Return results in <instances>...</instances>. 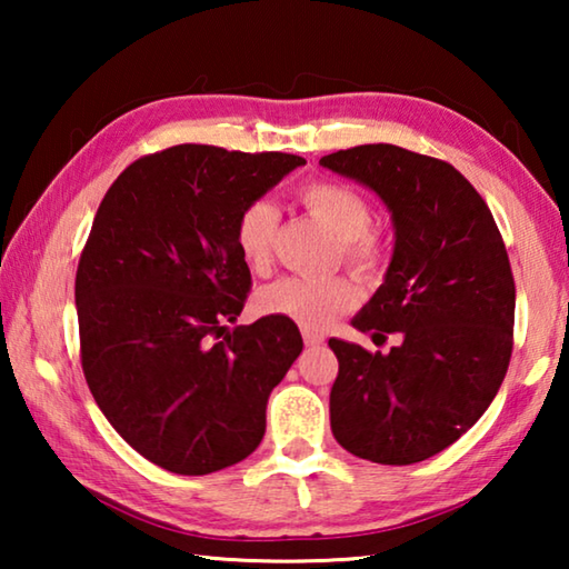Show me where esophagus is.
<instances>
[{"mask_svg": "<svg viewBox=\"0 0 569 569\" xmlns=\"http://www.w3.org/2000/svg\"><path fill=\"white\" fill-rule=\"evenodd\" d=\"M303 343L306 346H321L323 343V333H319V331H303Z\"/></svg>", "mask_w": 569, "mask_h": 569, "instance_id": "34e87169", "label": "esophagus"}]
</instances>
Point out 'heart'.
Masks as SVG:
<instances>
[{
    "instance_id": "1",
    "label": "heart",
    "mask_w": 569,
    "mask_h": 569,
    "mask_svg": "<svg viewBox=\"0 0 569 569\" xmlns=\"http://www.w3.org/2000/svg\"><path fill=\"white\" fill-rule=\"evenodd\" d=\"M296 203L339 240L341 261L363 278L377 276L387 261V246L371 230V206L359 190L333 180L303 182L293 192ZM278 213L271 203H250L236 220V248L253 271H266L273 261ZM359 301L349 278L286 276L258 293V311L281 316L306 331H321Z\"/></svg>"
}]
</instances>
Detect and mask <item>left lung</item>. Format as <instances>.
<instances>
[{"label": "left lung", "mask_w": 569, "mask_h": 569, "mask_svg": "<svg viewBox=\"0 0 569 569\" xmlns=\"http://www.w3.org/2000/svg\"><path fill=\"white\" fill-rule=\"evenodd\" d=\"M321 166L389 208L391 263L351 323L401 333L389 353L329 341L339 359L331 431L356 457L413 465L455 445L502 387L515 329L505 240L479 192L445 160L379 142L331 152Z\"/></svg>", "instance_id": "obj_1"}]
</instances>
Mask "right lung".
Listing matches in <instances>:
<instances>
[{
	"label": "right lung",
	"instance_id": "obj_1",
	"mask_svg": "<svg viewBox=\"0 0 569 569\" xmlns=\"http://www.w3.org/2000/svg\"><path fill=\"white\" fill-rule=\"evenodd\" d=\"M303 158L176 146L134 160L104 192L74 278L80 359L114 431L186 477L238 465L303 349L298 326H236L250 291L240 210Z\"/></svg>",
	"mask_w": 569,
	"mask_h": 569
}]
</instances>
